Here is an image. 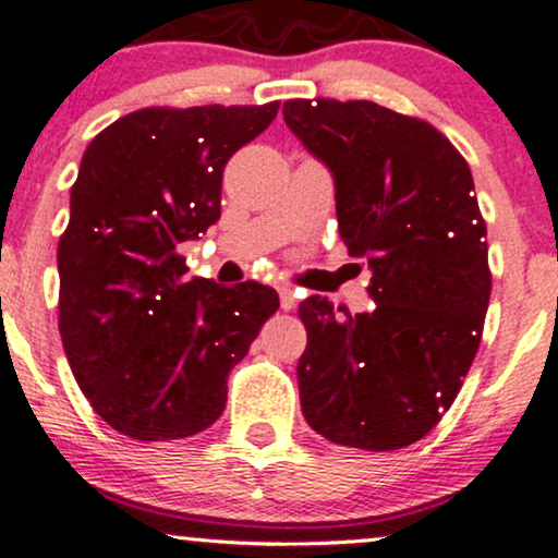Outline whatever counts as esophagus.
<instances>
[{"label":"esophagus","mask_w":558,"mask_h":558,"mask_svg":"<svg viewBox=\"0 0 558 558\" xmlns=\"http://www.w3.org/2000/svg\"><path fill=\"white\" fill-rule=\"evenodd\" d=\"M278 293H280V310L291 312L293 306H296V293H293V288L291 286H280Z\"/></svg>","instance_id":"1"}]
</instances>
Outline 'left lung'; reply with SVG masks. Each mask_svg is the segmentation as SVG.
Instances as JSON below:
<instances>
[{
    "label": "left lung",
    "instance_id": "left-lung-1",
    "mask_svg": "<svg viewBox=\"0 0 558 558\" xmlns=\"http://www.w3.org/2000/svg\"><path fill=\"white\" fill-rule=\"evenodd\" d=\"M283 118L330 168L338 230L375 301L362 315L301 301V412L338 446L403 448L438 425L483 338L488 230L470 165L430 123L375 101L288 99Z\"/></svg>",
    "mask_w": 558,
    "mask_h": 558
}]
</instances>
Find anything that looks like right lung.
<instances>
[{
	"instance_id": "add662e5",
	"label": "right lung",
	"mask_w": 558,
	"mask_h": 558,
	"mask_svg": "<svg viewBox=\"0 0 558 558\" xmlns=\"http://www.w3.org/2000/svg\"><path fill=\"white\" fill-rule=\"evenodd\" d=\"M254 107H146L83 151L57 246L60 336L94 412L136 440L202 433L280 306L270 286L185 278L178 246L220 220L222 170L272 123Z\"/></svg>"
}]
</instances>
